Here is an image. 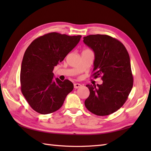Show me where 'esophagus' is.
Wrapping results in <instances>:
<instances>
[{
	"label": "esophagus",
	"mask_w": 151,
	"mask_h": 151,
	"mask_svg": "<svg viewBox=\"0 0 151 151\" xmlns=\"http://www.w3.org/2000/svg\"><path fill=\"white\" fill-rule=\"evenodd\" d=\"M81 86H82L81 84H78V83H75V84H74V88L77 89V88H78L80 87H81Z\"/></svg>",
	"instance_id": "esophagus-1"
}]
</instances>
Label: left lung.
Listing matches in <instances>:
<instances>
[{
	"instance_id": "1",
	"label": "left lung",
	"mask_w": 151,
	"mask_h": 151,
	"mask_svg": "<svg viewBox=\"0 0 151 151\" xmlns=\"http://www.w3.org/2000/svg\"><path fill=\"white\" fill-rule=\"evenodd\" d=\"M84 43L95 54L94 78L102 84H88L89 95L84 102L86 108L99 116L116 111L123 106L133 86L130 56L121 41L108 35H89Z\"/></svg>"
}]
</instances>
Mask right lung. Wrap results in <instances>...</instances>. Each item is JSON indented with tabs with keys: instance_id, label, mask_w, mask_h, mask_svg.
I'll list each match as a JSON object with an SVG mask.
<instances>
[{
	"instance_id": "obj_1",
	"label": "right lung",
	"mask_w": 151,
	"mask_h": 151,
	"mask_svg": "<svg viewBox=\"0 0 151 151\" xmlns=\"http://www.w3.org/2000/svg\"><path fill=\"white\" fill-rule=\"evenodd\" d=\"M81 37L49 33L34 40L25 51L21 63V89L28 103L37 113L56 111L73 91L71 82L54 78L52 71L76 46Z\"/></svg>"
}]
</instances>
